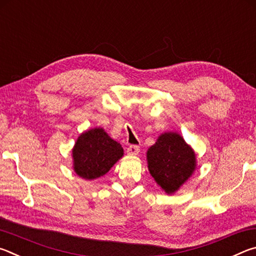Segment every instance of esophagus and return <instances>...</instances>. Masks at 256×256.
Here are the masks:
<instances>
[{"label": "esophagus", "mask_w": 256, "mask_h": 256, "mask_svg": "<svg viewBox=\"0 0 256 256\" xmlns=\"http://www.w3.org/2000/svg\"><path fill=\"white\" fill-rule=\"evenodd\" d=\"M126 152H128V154H130V156H136L138 152H140V146H136V144H131V146H130L128 148Z\"/></svg>", "instance_id": "1"}]
</instances>
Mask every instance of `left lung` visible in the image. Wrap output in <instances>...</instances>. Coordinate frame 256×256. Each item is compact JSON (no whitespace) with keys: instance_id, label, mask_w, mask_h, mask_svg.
Instances as JSON below:
<instances>
[{"instance_id":"obj_1","label":"left lung","mask_w":256,"mask_h":256,"mask_svg":"<svg viewBox=\"0 0 256 256\" xmlns=\"http://www.w3.org/2000/svg\"><path fill=\"white\" fill-rule=\"evenodd\" d=\"M146 160L151 176L168 194L175 193L196 166L193 149L176 132L162 134L148 149Z\"/></svg>"}]
</instances>
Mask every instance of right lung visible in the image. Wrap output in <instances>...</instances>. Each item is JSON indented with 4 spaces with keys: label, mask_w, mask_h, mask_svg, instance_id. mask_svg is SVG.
Instances as JSON below:
<instances>
[{
    "label": "right lung",
    "mask_w": 256,
    "mask_h": 256,
    "mask_svg": "<svg viewBox=\"0 0 256 256\" xmlns=\"http://www.w3.org/2000/svg\"><path fill=\"white\" fill-rule=\"evenodd\" d=\"M123 148L100 128L88 130L78 138L72 150L73 170L84 180L104 176L118 159Z\"/></svg>",
    "instance_id": "1"
}]
</instances>
